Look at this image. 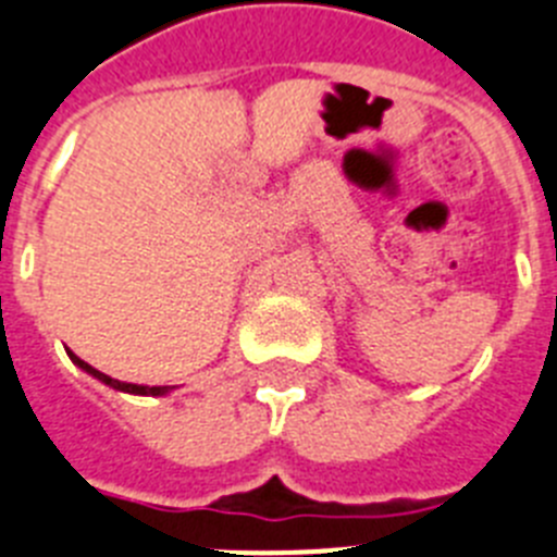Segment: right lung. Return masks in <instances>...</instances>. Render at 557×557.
I'll use <instances>...</instances> for the list:
<instances>
[{"label":"right lung","mask_w":557,"mask_h":557,"mask_svg":"<svg viewBox=\"0 0 557 557\" xmlns=\"http://www.w3.org/2000/svg\"><path fill=\"white\" fill-rule=\"evenodd\" d=\"M70 358H73L75 366H81L84 372L92 374V377H98L101 383H107V386L117 388V392H126V394H151V397H160V394H169V386H137V383H123V380H112L109 374L98 372V369H92L89 363H84V360L78 358V355H73V351H66Z\"/></svg>","instance_id":"obj_1"}]
</instances>
